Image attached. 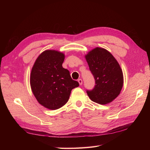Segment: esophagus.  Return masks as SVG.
<instances>
[{
  "mask_svg": "<svg viewBox=\"0 0 150 150\" xmlns=\"http://www.w3.org/2000/svg\"><path fill=\"white\" fill-rule=\"evenodd\" d=\"M78 82H79V84L80 85H82L83 84V80L81 79H78Z\"/></svg>",
  "mask_w": 150,
  "mask_h": 150,
  "instance_id": "34e87169",
  "label": "esophagus"
}]
</instances>
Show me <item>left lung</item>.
<instances>
[{
  "label": "left lung",
  "mask_w": 150,
  "mask_h": 150,
  "mask_svg": "<svg viewBox=\"0 0 150 150\" xmlns=\"http://www.w3.org/2000/svg\"><path fill=\"white\" fill-rule=\"evenodd\" d=\"M86 59L95 79L94 88L86 90L88 96L101 104L112 101L123 85V74L118 62L110 52L100 47L90 51Z\"/></svg>",
  "instance_id": "1"
}]
</instances>
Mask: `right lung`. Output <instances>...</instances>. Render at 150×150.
Masks as SVG:
<instances>
[{"instance_id": "1", "label": "right lung", "mask_w": 150, "mask_h": 150, "mask_svg": "<svg viewBox=\"0 0 150 150\" xmlns=\"http://www.w3.org/2000/svg\"><path fill=\"white\" fill-rule=\"evenodd\" d=\"M64 54L47 50L36 59L30 77V86L38 101L49 110L61 108L69 100L71 90L79 86L62 67Z\"/></svg>"}]
</instances>
